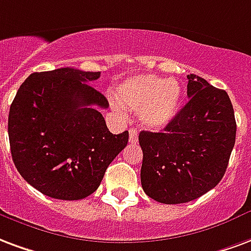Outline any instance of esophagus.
I'll use <instances>...</instances> for the list:
<instances>
[{
	"instance_id": "34e87169",
	"label": "esophagus",
	"mask_w": 251,
	"mask_h": 251,
	"mask_svg": "<svg viewBox=\"0 0 251 251\" xmlns=\"http://www.w3.org/2000/svg\"><path fill=\"white\" fill-rule=\"evenodd\" d=\"M129 141H130L131 144H134L138 141V131L135 130V129H130L129 130Z\"/></svg>"
}]
</instances>
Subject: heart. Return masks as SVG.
<instances>
[{"mask_svg":"<svg viewBox=\"0 0 251 251\" xmlns=\"http://www.w3.org/2000/svg\"><path fill=\"white\" fill-rule=\"evenodd\" d=\"M117 90L126 109L140 111L141 124L153 130L170 124L181 109L182 89L176 79L142 74L126 79ZM113 105L118 113L125 114V109L118 102Z\"/></svg>","mask_w":251,"mask_h":251,"instance_id":"obj_1","label":"heart"}]
</instances>
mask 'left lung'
<instances>
[{
  "instance_id": "obj_1",
  "label": "left lung",
  "mask_w": 251,
  "mask_h": 251,
  "mask_svg": "<svg viewBox=\"0 0 251 251\" xmlns=\"http://www.w3.org/2000/svg\"><path fill=\"white\" fill-rule=\"evenodd\" d=\"M189 102L161 133L141 131V183L154 201L185 203L215 187L227 169L237 124L227 93L187 75Z\"/></svg>"
}]
</instances>
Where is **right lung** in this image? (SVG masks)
<instances>
[{"mask_svg": "<svg viewBox=\"0 0 251 251\" xmlns=\"http://www.w3.org/2000/svg\"><path fill=\"white\" fill-rule=\"evenodd\" d=\"M100 74L74 68L33 73L10 105L13 162L45 196L65 201L90 196L127 145L129 131H109L100 111L109 102L88 83Z\"/></svg>", "mask_w": 251, "mask_h": 251, "instance_id": "right-lung-1", "label": "right lung"}]
</instances>
